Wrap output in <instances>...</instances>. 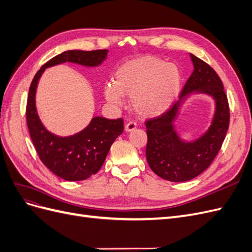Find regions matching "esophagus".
<instances>
[{
    "instance_id": "esophagus-1",
    "label": "esophagus",
    "mask_w": 252,
    "mask_h": 252,
    "mask_svg": "<svg viewBox=\"0 0 252 252\" xmlns=\"http://www.w3.org/2000/svg\"><path fill=\"white\" fill-rule=\"evenodd\" d=\"M135 128H136V123H134V122H128V123L125 125V131L130 132V131H133Z\"/></svg>"
}]
</instances>
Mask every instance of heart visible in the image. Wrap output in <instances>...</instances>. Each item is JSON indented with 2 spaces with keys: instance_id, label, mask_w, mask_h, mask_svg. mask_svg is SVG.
Returning a JSON list of instances; mask_svg holds the SVG:
<instances>
[{
  "instance_id": "obj_1",
  "label": "heart",
  "mask_w": 252,
  "mask_h": 252,
  "mask_svg": "<svg viewBox=\"0 0 252 252\" xmlns=\"http://www.w3.org/2000/svg\"><path fill=\"white\" fill-rule=\"evenodd\" d=\"M182 84L179 67L155 57H143L122 65L113 82L104 86V96L113 106L130 96L132 109L144 118L161 116L177 100Z\"/></svg>"
}]
</instances>
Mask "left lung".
Masks as SVG:
<instances>
[{
	"label": "left lung",
	"instance_id": "obj_1",
	"mask_svg": "<svg viewBox=\"0 0 252 252\" xmlns=\"http://www.w3.org/2000/svg\"><path fill=\"white\" fill-rule=\"evenodd\" d=\"M193 72L183 88L179 101L163 116L146 122L148 165L159 178L170 182L192 180L206 170L218 155L229 126V107L223 83L204 61L190 53ZM195 94L210 96L215 111L209 128L197 138L185 140L175 122L182 104Z\"/></svg>",
	"mask_w": 252,
	"mask_h": 252
}]
</instances>
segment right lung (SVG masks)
<instances>
[{"label":"right lung","mask_w":252,"mask_h":252,"mask_svg":"<svg viewBox=\"0 0 252 252\" xmlns=\"http://www.w3.org/2000/svg\"><path fill=\"white\" fill-rule=\"evenodd\" d=\"M108 50H67L49 60L36 72L29 88L26 120L30 136L41 161L47 168L66 181H83L101 169L112 143L124 130L122 119L94 117L83 130L67 136L52 133L45 127L36 109L37 84L45 69L66 62L85 67H98Z\"/></svg>","instance_id":"add662e5"}]
</instances>
